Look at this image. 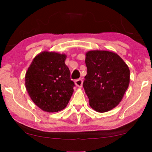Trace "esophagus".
<instances>
[{
  "label": "esophagus",
  "instance_id": "obj_1",
  "mask_svg": "<svg viewBox=\"0 0 152 152\" xmlns=\"http://www.w3.org/2000/svg\"><path fill=\"white\" fill-rule=\"evenodd\" d=\"M75 84L79 88H82V84H83V81L82 79H80V80H77L75 82Z\"/></svg>",
  "mask_w": 152,
  "mask_h": 152
}]
</instances>
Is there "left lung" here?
Instances as JSON below:
<instances>
[{"label": "left lung", "instance_id": "1", "mask_svg": "<svg viewBox=\"0 0 152 152\" xmlns=\"http://www.w3.org/2000/svg\"><path fill=\"white\" fill-rule=\"evenodd\" d=\"M87 74L83 83L89 105L99 113L111 111L123 98L130 82V70L118 54L107 50L86 53Z\"/></svg>", "mask_w": 152, "mask_h": 152}]
</instances>
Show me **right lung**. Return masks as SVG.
Returning <instances> with one entry per match:
<instances>
[{
  "label": "right lung",
  "instance_id": "add662e5",
  "mask_svg": "<svg viewBox=\"0 0 152 152\" xmlns=\"http://www.w3.org/2000/svg\"><path fill=\"white\" fill-rule=\"evenodd\" d=\"M65 54L43 51L29 66L25 85L30 98L43 111L54 113L65 109L75 84L66 65Z\"/></svg>",
  "mask_w": 152,
  "mask_h": 152
}]
</instances>
